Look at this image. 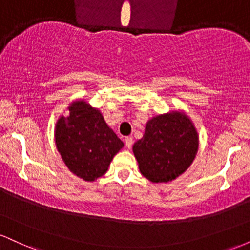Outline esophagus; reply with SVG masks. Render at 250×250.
<instances>
[{
  "label": "esophagus",
  "mask_w": 250,
  "mask_h": 250,
  "mask_svg": "<svg viewBox=\"0 0 250 250\" xmlns=\"http://www.w3.org/2000/svg\"><path fill=\"white\" fill-rule=\"evenodd\" d=\"M125 147H127L128 149L131 148V146H133V137H131V136L125 137Z\"/></svg>",
  "instance_id": "obj_1"
}]
</instances>
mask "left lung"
Instances as JSON below:
<instances>
[{
    "mask_svg": "<svg viewBox=\"0 0 250 250\" xmlns=\"http://www.w3.org/2000/svg\"><path fill=\"white\" fill-rule=\"evenodd\" d=\"M199 134L185 111L170 110L146 123L133 146L140 173L153 183H168L185 173L196 157Z\"/></svg>",
    "mask_w": 250,
    "mask_h": 250,
    "instance_id": "1",
    "label": "left lung"
}]
</instances>
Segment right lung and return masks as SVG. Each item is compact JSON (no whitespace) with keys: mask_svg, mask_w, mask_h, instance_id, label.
<instances>
[{"mask_svg":"<svg viewBox=\"0 0 250 250\" xmlns=\"http://www.w3.org/2000/svg\"><path fill=\"white\" fill-rule=\"evenodd\" d=\"M56 149L68 169L80 179L94 182L107 173L123 142L107 125L99 108L83 99L69 103L55 123Z\"/></svg>","mask_w":250,"mask_h":250,"instance_id":"add662e5","label":"right lung"}]
</instances>
